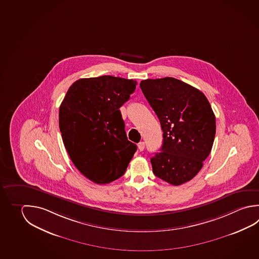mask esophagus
Instances as JSON below:
<instances>
[{
	"mask_svg": "<svg viewBox=\"0 0 259 259\" xmlns=\"http://www.w3.org/2000/svg\"><path fill=\"white\" fill-rule=\"evenodd\" d=\"M138 148H139V150L141 151H144V149H145V143H144L143 141H141V142H140V143L138 144Z\"/></svg>",
	"mask_w": 259,
	"mask_h": 259,
	"instance_id": "34e87169",
	"label": "esophagus"
}]
</instances>
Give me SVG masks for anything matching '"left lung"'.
Segmentation results:
<instances>
[{"label": "left lung", "mask_w": 259, "mask_h": 259, "mask_svg": "<svg viewBox=\"0 0 259 259\" xmlns=\"http://www.w3.org/2000/svg\"><path fill=\"white\" fill-rule=\"evenodd\" d=\"M140 85L163 132L160 152L151 158L153 174L175 186L187 183L212 150L217 126L211 105L200 90L174 77Z\"/></svg>", "instance_id": "left-lung-1"}]
</instances>
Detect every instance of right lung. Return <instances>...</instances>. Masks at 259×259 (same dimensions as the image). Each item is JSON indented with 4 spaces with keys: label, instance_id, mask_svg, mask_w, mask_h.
I'll list each match as a JSON object with an SVG mask.
<instances>
[{
    "label": "right lung",
    "instance_id": "add662e5",
    "mask_svg": "<svg viewBox=\"0 0 259 259\" xmlns=\"http://www.w3.org/2000/svg\"><path fill=\"white\" fill-rule=\"evenodd\" d=\"M136 81L102 75L81 78L67 90L59 108L64 145L75 167L95 184L121 177L137 145L127 141L119 108L136 90Z\"/></svg>",
    "mask_w": 259,
    "mask_h": 259
}]
</instances>
